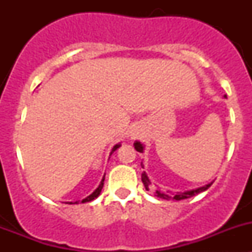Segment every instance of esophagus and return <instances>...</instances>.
I'll use <instances>...</instances> for the list:
<instances>
[{"label": "esophagus", "mask_w": 252, "mask_h": 252, "mask_svg": "<svg viewBox=\"0 0 252 252\" xmlns=\"http://www.w3.org/2000/svg\"><path fill=\"white\" fill-rule=\"evenodd\" d=\"M138 131H136V129H134V130H131L130 131V136H131V138H135V136L136 135H138Z\"/></svg>", "instance_id": "obj_1"}]
</instances>
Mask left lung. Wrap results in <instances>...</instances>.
<instances>
[{"mask_svg": "<svg viewBox=\"0 0 252 252\" xmlns=\"http://www.w3.org/2000/svg\"><path fill=\"white\" fill-rule=\"evenodd\" d=\"M225 97V96H224ZM134 147H135L136 151L139 152H142L144 151V145L141 144L140 141H135L134 142ZM141 180L142 183H144L145 185V189L146 190H150V187H151V182H150L149 177H147V174L145 173V172H142L141 174ZM212 185V183H210V184L205 185V187H201V188H197V189H192V190H189V191H184V192H173L171 191H162L161 189H156L155 190V194H156L157 197H159V199H164V200H177V201H179V200H184V199H189V197L191 196H195L196 194H200V192L205 191V190H207L208 188Z\"/></svg>", "mask_w": 252, "mask_h": 252, "instance_id": "left-lung-1", "label": "left lung"}]
</instances>
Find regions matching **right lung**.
<instances>
[{
  "label": "right lung",
  "instance_id": "add662e5",
  "mask_svg": "<svg viewBox=\"0 0 252 252\" xmlns=\"http://www.w3.org/2000/svg\"><path fill=\"white\" fill-rule=\"evenodd\" d=\"M119 146H121V144H117V145H114V146H113V149H112V152H114V151H116V150L118 149ZM112 152H111V154H112ZM103 182H105V177L102 178V180H101V183H100V185H98V187H97V189H96L95 191L93 192V194H91V195H89L88 197H85V199H84L83 201H81V202H83V204H84V202L93 201L94 199H96V197H97L98 195H100L101 190H102V188H103ZM70 204H73V202H70ZM75 204H77V202H75Z\"/></svg>",
  "mask_w": 252,
  "mask_h": 252
}]
</instances>
